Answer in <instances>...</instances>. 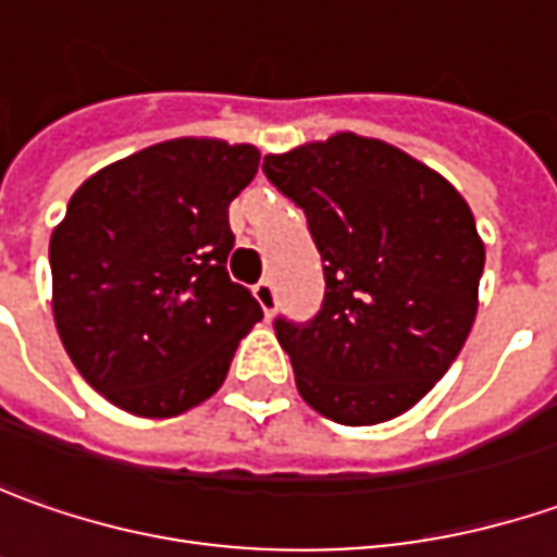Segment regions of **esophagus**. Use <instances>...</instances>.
<instances>
[{
    "label": "esophagus",
    "instance_id": "esophagus-1",
    "mask_svg": "<svg viewBox=\"0 0 557 557\" xmlns=\"http://www.w3.org/2000/svg\"><path fill=\"white\" fill-rule=\"evenodd\" d=\"M252 293H256L259 305L264 308V314H271V311H274V305H277V286H274V280H271V277L259 280Z\"/></svg>",
    "mask_w": 557,
    "mask_h": 557
}]
</instances>
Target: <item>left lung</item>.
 I'll return each mask as SVG.
<instances>
[{"label": "left lung", "instance_id": "obj_1", "mask_svg": "<svg viewBox=\"0 0 557 557\" xmlns=\"http://www.w3.org/2000/svg\"><path fill=\"white\" fill-rule=\"evenodd\" d=\"M308 219L326 293L311 320L277 317L298 394L342 425L407 412L450 370L478 314L484 243L450 182L351 132L261 163Z\"/></svg>", "mask_w": 557, "mask_h": 557}]
</instances>
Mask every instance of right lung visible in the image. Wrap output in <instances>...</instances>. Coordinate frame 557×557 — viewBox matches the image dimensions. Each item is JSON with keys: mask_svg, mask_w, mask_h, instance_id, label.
I'll return each instance as SVG.
<instances>
[{"mask_svg": "<svg viewBox=\"0 0 557 557\" xmlns=\"http://www.w3.org/2000/svg\"><path fill=\"white\" fill-rule=\"evenodd\" d=\"M259 150L175 138L95 172L49 246L58 336L88 385L165 419L219 392L261 305L227 274V206Z\"/></svg>", "mask_w": 557, "mask_h": 557, "instance_id": "add662e5", "label": "right lung"}]
</instances>
